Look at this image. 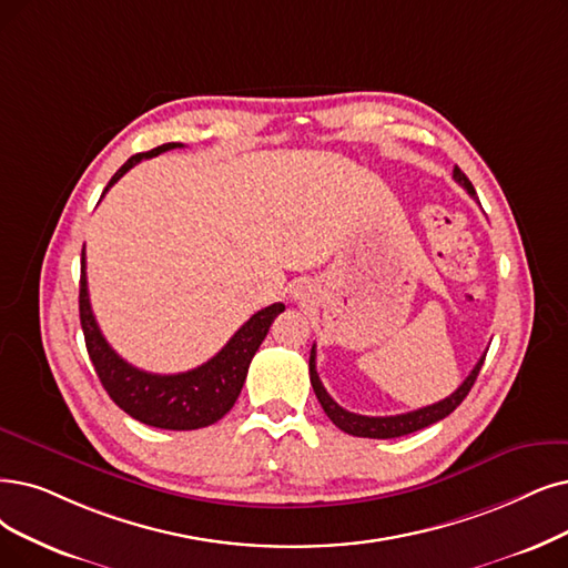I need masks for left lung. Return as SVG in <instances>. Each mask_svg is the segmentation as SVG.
Listing matches in <instances>:
<instances>
[{
	"label": "left lung",
	"mask_w": 568,
	"mask_h": 568,
	"mask_svg": "<svg viewBox=\"0 0 568 568\" xmlns=\"http://www.w3.org/2000/svg\"><path fill=\"white\" fill-rule=\"evenodd\" d=\"M452 176H455V181L459 186H464L473 197H475V189L468 181V176L455 168V172H452ZM478 200V197H475ZM485 356L487 352L480 356V361L475 363V368L470 371V375L462 382V387L449 394L447 398L434 403V405H426V407H419V410H413V413H405V415H392V417H366V415H356V413H349L345 410V407H339L331 396L328 392L324 389V384L320 379V375H316V349L312 345V352H310V382H312V389L316 394V398H320L324 413L328 415V419L339 428L345 430V434L349 436H358V438H398V436H407V434H415V430L419 428H426L430 424H436L440 419H445L449 413L457 410V405H462V400L468 396L470 387L475 384V379H478V373L483 368L485 363Z\"/></svg>",
	"instance_id": "obj_1"
}]
</instances>
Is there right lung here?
I'll use <instances>...</instances> for the list:
<instances>
[{
	"label": "right lung",
	"instance_id": "add662e5",
	"mask_svg": "<svg viewBox=\"0 0 568 568\" xmlns=\"http://www.w3.org/2000/svg\"><path fill=\"white\" fill-rule=\"evenodd\" d=\"M176 146L184 144L170 142L146 153L128 158V163L111 176L104 193L116 184L130 168L142 163L144 158H153ZM280 312H284V303L267 305L261 312H256L252 320L225 343V347L216 356H212L207 363H202V366L193 371L176 375L146 373L130 366V363L113 352L104 339L93 316V310H90L85 280V248L81 252L79 314L88 356L93 361L95 373L111 400L132 419L155 428L193 430L210 426L229 413L242 392L248 363H252L254 354L258 352L270 331V324L275 322V316Z\"/></svg>",
	"mask_w": 568,
	"mask_h": 568
}]
</instances>
